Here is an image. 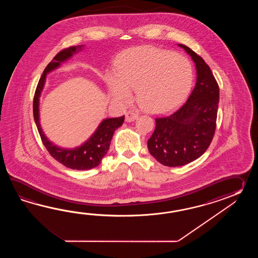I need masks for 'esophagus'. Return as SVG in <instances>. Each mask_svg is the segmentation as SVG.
<instances>
[{"instance_id": "obj_1", "label": "esophagus", "mask_w": 258, "mask_h": 258, "mask_svg": "<svg viewBox=\"0 0 258 258\" xmlns=\"http://www.w3.org/2000/svg\"><path fill=\"white\" fill-rule=\"evenodd\" d=\"M137 117H138L137 113H136L133 110H129V111H127L126 113H125V121L127 122H131V121H135Z\"/></svg>"}]
</instances>
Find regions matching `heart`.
<instances>
[{
    "label": "heart",
    "mask_w": 258,
    "mask_h": 258,
    "mask_svg": "<svg viewBox=\"0 0 258 258\" xmlns=\"http://www.w3.org/2000/svg\"><path fill=\"white\" fill-rule=\"evenodd\" d=\"M192 83L190 61L172 51L150 46L122 51L107 77L111 98L128 103L136 88L137 102L149 113H165L185 99Z\"/></svg>",
    "instance_id": "obj_1"
}]
</instances>
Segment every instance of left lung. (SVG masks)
<instances>
[{
  "label": "left lung",
  "mask_w": 258,
  "mask_h": 258,
  "mask_svg": "<svg viewBox=\"0 0 258 258\" xmlns=\"http://www.w3.org/2000/svg\"><path fill=\"white\" fill-rule=\"evenodd\" d=\"M178 46L195 62L197 83L182 107L156 118L155 131L148 141L149 153L169 167L188 164L205 153L214 136L219 107V86L209 66L185 45Z\"/></svg>",
  "instance_id": "obj_1"
}]
</instances>
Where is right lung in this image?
Returning a JSON list of instances; mask_svg holds the SVG:
<instances>
[{"mask_svg":"<svg viewBox=\"0 0 258 258\" xmlns=\"http://www.w3.org/2000/svg\"><path fill=\"white\" fill-rule=\"evenodd\" d=\"M83 48L84 45L73 46L61 50L55 56L45 68L39 79L33 101L34 120L45 148H47L51 157H53L57 161L64 165L67 168L77 170H90L99 166L110 148V141L114 132L117 128L122 125L124 121V116L118 118H107L102 120L96 131L94 132L92 136L87 141L83 143L81 146L74 148L59 147L51 142L44 134L39 119V98L45 86L47 75L55 69H58L61 63L71 59L73 55L81 51Z\"/></svg>","mask_w":258,"mask_h":258,"instance_id":"right-lung-1","label":"right lung"}]
</instances>
